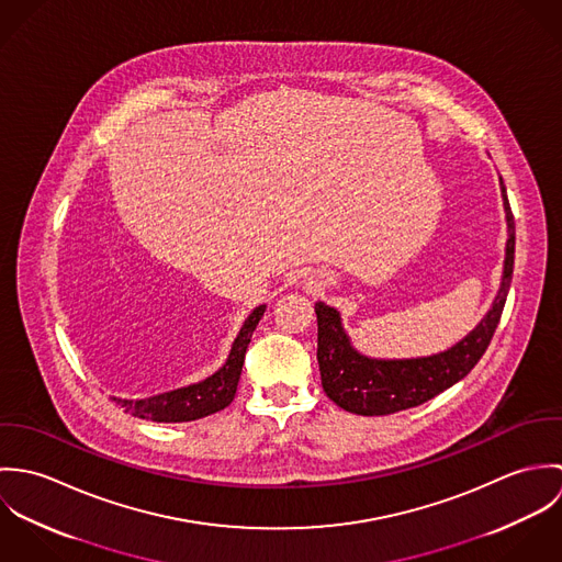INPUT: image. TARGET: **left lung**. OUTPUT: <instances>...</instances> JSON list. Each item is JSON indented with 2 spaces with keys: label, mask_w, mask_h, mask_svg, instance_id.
<instances>
[{
  "label": "left lung",
  "mask_w": 562,
  "mask_h": 562,
  "mask_svg": "<svg viewBox=\"0 0 562 562\" xmlns=\"http://www.w3.org/2000/svg\"><path fill=\"white\" fill-rule=\"evenodd\" d=\"M499 190L508 227L502 283L486 316L452 348L415 359L366 357L352 346L339 312L322 301L316 303L322 387L337 406L357 415H390L404 411L446 392L465 379L481 361L502 318L515 263V221L502 177Z\"/></svg>",
  "instance_id": "obj_1"
}]
</instances>
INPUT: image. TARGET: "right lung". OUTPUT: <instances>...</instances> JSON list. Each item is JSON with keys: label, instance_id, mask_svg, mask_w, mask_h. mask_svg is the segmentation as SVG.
<instances>
[{"label": "right lung", "instance_id": "right-lung-1", "mask_svg": "<svg viewBox=\"0 0 562 562\" xmlns=\"http://www.w3.org/2000/svg\"><path fill=\"white\" fill-rule=\"evenodd\" d=\"M263 312H266V305H259L250 312V316L241 324L238 337L232 344L227 361L212 376L179 390L149 396V398H138V401L112 398V401L121 404L125 413H132L134 417L151 419V422H192L229 406L238 390L248 341L252 337V330L261 321Z\"/></svg>", "mask_w": 562, "mask_h": 562}]
</instances>
